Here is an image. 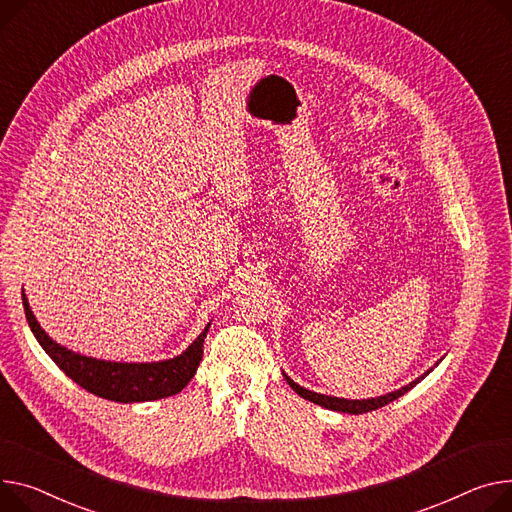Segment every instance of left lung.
I'll list each match as a JSON object with an SVG mask.
<instances>
[{"label": "left lung", "mask_w": 512, "mask_h": 512, "mask_svg": "<svg viewBox=\"0 0 512 512\" xmlns=\"http://www.w3.org/2000/svg\"><path fill=\"white\" fill-rule=\"evenodd\" d=\"M440 362V360H438ZM436 362V364H438ZM434 364V366H436ZM432 372V368H428L424 374H420V377L416 379V381H412L410 385H405V387H401V389H397V391H391V393H387V395H379V397H370V399H344V397H331V395H323V393H315V391H309V389H304V387H300L298 383H294L286 372H282L284 374V379H286V383L302 397V399H309L311 403H317V405H321V407H327V410H333V412H344V414H366V412H372V410H379V407H383V405H387V403H391V401H395V399H399L401 395H405L407 391L410 389H414L424 377H428V374Z\"/></svg>", "instance_id": "8db88e82"}]
</instances>
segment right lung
<instances>
[{"instance_id": "1", "label": "right lung", "mask_w": 512, "mask_h": 512, "mask_svg": "<svg viewBox=\"0 0 512 512\" xmlns=\"http://www.w3.org/2000/svg\"><path fill=\"white\" fill-rule=\"evenodd\" d=\"M22 304L30 331L37 337L41 348L49 358L82 389L119 403L133 401H154L162 397L177 395L187 387L203 356V339L208 335L212 323L206 325L193 344L175 358L158 360V362H111L84 356L63 348L61 344L45 333L41 323L30 311L28 298L22 290Z\"/></svg>"}]
</instances>
